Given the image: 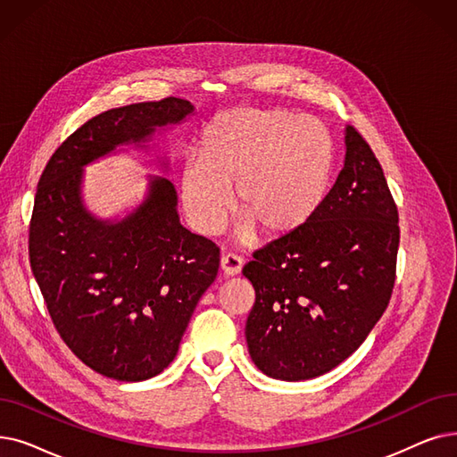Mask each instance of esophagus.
Listing matches in <instances>:
<instances>
[{
	"instance_id": "1",
	"label": "esophagus",
	"mask_w": 457,
	"mask_h": 457,
	"mask_svg": "<svg viewBox=\"0 0 457 457\" xmlns=\"http://www.w3.org/2000/svg\"><path fill=\"white\" fill-rule=\"evenodd\" d=\"M220 269L226 276H237L243 269V260L235 253H226L220 257Z\"/></svg>"
}]
</instances>
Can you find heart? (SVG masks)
Masks as SVG:
<instances>
[{
	"label": "heart",
	"instance_id": "b5f03b06",
	"mask_svg": "<svg viewBox=\"0 0 457 457\" xmlns=\"http://www.w3.org/2000/svg\"><path fill=\"white\" fill-rule=\"evenodd\" d=\"M334 144L312 117L286 108H231L204 129L197 156H187L179 192L190 226L222 229L233 205L241 239L278 241L301 231L323 207L332 181Z\"/></svg>",
	"mask_w": 457,
	"mask_h": 457
}]
</instances>
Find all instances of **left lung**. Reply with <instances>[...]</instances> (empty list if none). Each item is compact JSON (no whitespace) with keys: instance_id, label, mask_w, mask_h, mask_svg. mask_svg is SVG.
Listing matches in <instances>:
<instances>
[{"instance_id":"8db88e82","label":"left lung","mask_w":457,"mask_h":457,"mask_svg":"<svg viewBox=\"0 0 457 457\" xmlns=\"http://www.w3.org/2000/svg\"><path fill=\"white\" fill-rule=\"evenodd\" d=\"M400 246L398 207L364 137L345 129L344 168L312 222L253 252L246 320L253 364L280 381L320 377L385 313Z\"/></svg>"}]
</instances>
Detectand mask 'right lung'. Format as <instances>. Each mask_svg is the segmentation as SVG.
I'll use <instances>...</instances> for the list:
<instances>
[{
    "mask_svg": "<svg viewBox=\"0 0 457 457\" xmlns=\"http://www.w3.org/2000/svg\"><path fill=\"white\" fill-rule=\"evenodd\" d=\"M192 113L168 96L96 115L57 147L37 187L33 276L63 342L110 379L145 381L171 364L220 250L181 224L166 177L149 175L144 202L123 218H96L84 204V168L117 147L149 149L158 129Z\"/></svg>",
    "mask_w": 457,
    "mask_h": 457,
    "instance_id": "add662e5",
    "label": "right lung"
}]
</instances>
